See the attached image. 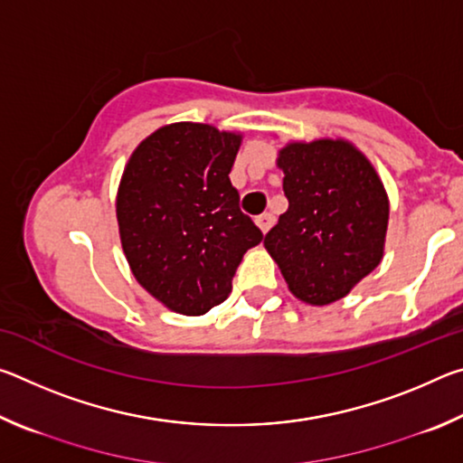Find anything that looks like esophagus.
I'll list each match as a JSON object with an SVG mask.
<instances>
[{
  "mask_svg": "<svg viewBox=\"0 0 463 463\" xmlns=\"http://www.w3.org/2000/svg\"><path fill=\"white\" fill-rule=\"evenodd\" d=\"M255 224L260 226L261 232H268L271 229V224H273V216L269 213H263L260 216H255Z\"/></svg>",
  "mask_w": 463,
  "mask_h": 463,
  "instance_id": "obj_1",
  "label": "esophagus"
}]
</instances>
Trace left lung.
<instances>
[{
    "mask_svg": "<svg viewBox=\"0 0 463 463\" xmlns=\"http://www.w3.org/2000/svg\"><path fill=\"white\" fill-rule=\"evenodd\" d=\"M278 167L289 206L263 247L298 300L326 307L380 265L386 187L372 161L345 138L289 140L278 151Z\"/></svg>",
    "mask_w": 463,
    "mask_h": 463,
    "instance_id": "left-lung-1",
    "label": "left lung"
}]
</instances>
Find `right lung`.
<instances>
[{
    "label": "right lung",
    "instance_id": "add662e5",
    "mask_svg": "<svg viewBox=\"0 0 463 463\" xmlns=\"http://www.w3.org/2000/svg\"><path fill=\"white\" fill-rule=\"evenodd\" d=\"M241 143L242 132L174 122L140 140L124 167L122 250L138 284L177 315L224 302L242 255L263 239L229 179Z\"/></svg>",
    "mask_w": 463,
    "mask_h": 463
}]
</instances>
